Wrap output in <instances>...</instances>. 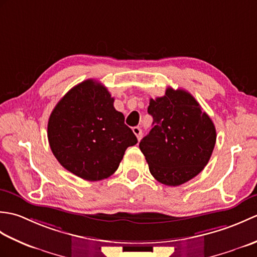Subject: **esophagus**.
I'll use <instances>...</instances> for the list:
<instances>
[{
    "mask_svg": "<svg viewBox=\"0 0 257 257\" xmlns=\"http://www.w3.org/2000/svg\"><path fill=\"white\" fill-rule=\"evenodd\" d=\"M133 132L136 135V137H137L138 141H140V139L143 138V130H141L139 127H135L133 128Z\"/></svg>",
    "mask_w": 257,
    "mask_h": 257,
    "instance_id": "esophagus-1",
    "label": "esophagus"
}]
</instances>
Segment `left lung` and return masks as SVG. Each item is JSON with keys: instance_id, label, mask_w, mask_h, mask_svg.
Instances as JSON below:
<instances>
[{"instance_id": "8db88e82", "label": "left lung", "mask_w": 257, "mask_h": 257, "mask_svg": "<svg viewBox=\"0 0 257 257\" xmlns=\"http://www.w3.org/2000/svg\"><path fill=\"white\" fill-rule=\"evenodd\" d=\"M154 118L149 135L140 141L150 173L160 183L177 187L203 170L216 141L214 123L195 98L168 87L166 95L150 99Z\"/></svg>"}]
</instances>
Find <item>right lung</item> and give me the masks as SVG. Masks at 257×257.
<instances>
[{"instance_id": "obj_1", "label": "right lung", "mask_w": 257, "mask_h": 257, "mask_svg": "<svg viewBox=\"0 0 257 257\" xmlns=\"http://www.w3.org/2000/svg\"><path fill=\"white\" fill-rule=\"evenodd\" d=\"M113 100L105 86L87 79L57 102L48 119L53 155L66 170L87 181L110 177L125 149L138 143Z\"/></svg>"}]
</instances>
